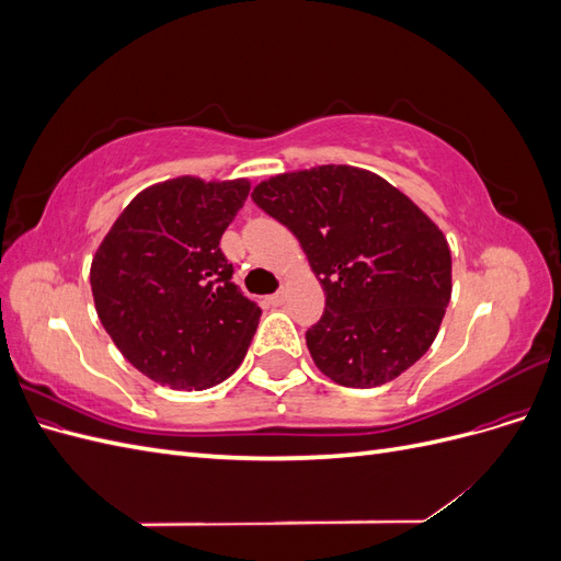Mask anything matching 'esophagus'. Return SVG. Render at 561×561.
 <instances>
[{
  "label": "esophagus",
  "instance_id": "esophagus-1",
  "mask_svg": "<svg viewBox=\"0 0 561 561\" xmlns=\"http://www.w3.org/2000/svg\"><path fill=\"white\" fill-rule=\"evenodd\" d=\"M268 304H271V307H283V304H285V293L280 290V293H276V295H271V297H268Z\"/></svg>",
  "mask_w": 561,
  "mask_h": 561
}]
</instances>
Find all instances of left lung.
Returning <instances> with one entry per match:
<instances>
[{"label": "left lung", "mask_w": 561, "mask_h": 561, "mask_svg": "<svg viewBox=\"0 0 561 561\" xmlns=\"http://www.w3.org/2000/svg\"><path fill=\"white\" fill-rule=\"evenodd\" d=\"M252 201L297 236L325 290L307 332L322 375L375 388L431 348L451 297V252L414 201L353 165L268 178Z\"/></svg>", "instance_id": "obj_1"}]
</instances>
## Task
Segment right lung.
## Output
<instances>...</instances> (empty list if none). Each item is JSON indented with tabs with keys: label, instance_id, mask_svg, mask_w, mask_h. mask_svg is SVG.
<instances>
[{
	"label": "right lung",
	"instance_id": "add662e5",
	"mask_svg": "<svg viewBox=\"0 0 561 561\" xmlns=\"http://www.w3.org/2000/svg\"><path fill=\"white\" fill-rule=\"evenodd\" d=\"M248 192V180H165L135 196L95 250L98 318L151 381L203 390L243 363L262 309L231 280L219 239Z\"/></svg>",
	"mask_w": 561,
	"mask_h": 561
}]
</instances>
